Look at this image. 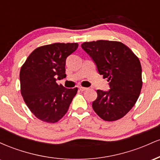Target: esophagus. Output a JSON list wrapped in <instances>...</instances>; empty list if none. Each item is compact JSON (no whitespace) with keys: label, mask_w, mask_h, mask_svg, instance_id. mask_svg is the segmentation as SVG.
<instances>
[{"label":"esophagus","mask_w":160,"mask_h":160,"mask_svg":"<svg viewBox=\"0 0 160 160\" xmlns=\"http://www.w3.org/2000/svg\"><path fill=\"white\" fill-rule=\"evenodd\" d=\"M79 89H80V91H85V90H86V89H88V88L82 87V86H80V87H79Z\"/></svg>","instance_id":"obj_1"}]
</instances>
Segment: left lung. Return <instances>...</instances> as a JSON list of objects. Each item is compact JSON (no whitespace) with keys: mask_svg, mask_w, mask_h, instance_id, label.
<instances>
[{"mask_svg":"<svg viewBox=\"0 0 160 160\" xmlns=\"http://www.w3.org/2000/svg\"><path fill=\"white\" fill-rule=\"evenodd\" d=\"M81 47L92 58L99 74L109 82L110 90H97L93 110L105 121L122 118L136 103L142 87L138 58L118 41L85 42Z\"/></svg>","mask_w":160,"mask_h":160,"instance_id":"obj_1","label":"left lung"}]
</instances>
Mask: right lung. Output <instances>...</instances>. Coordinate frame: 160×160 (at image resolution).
Wrapping results in <instances>:
<instances>
[{
    "mask_svg": "<svg viewBox=\"0 0 160 160\" xmlns=\"http://www.w3.org/2000/svg\"><path fill=\"white\" fill-rule=\"evenodd\" d=\"M78 43L42 46L29 55L20 70L21 94L37 118L54 123L61 120L78 92L66 89L56 80L65 78L66 58L78 49Z\"/></svg>",
    "mask_w": 160,
    "mask_h": 160,
    "instance_id": "add662e5",
    "label": "right lung"
}]
</instances>
